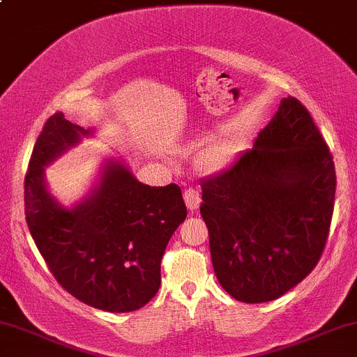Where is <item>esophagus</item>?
I'll use <instances>...</instances> for the list:
<instances>
[{
    "instance_id": "esophagus-1",
    "label": "esophagus",
    "mask_w": 357,
    "mask_h": 357,
    "mask_svg": "<svg viewBox=\"0 0 357 357\" xmlns=\"http://www.w3.org/2000/svg\"><path fill=\"white\" fill-rule=\"evenodd\" d=\"M183 196H184V201H186V206L190 211H195V209L199 208L201 195H199V191L195 190V188H186L183 192Z\"/></svg>"
}]
</instances>
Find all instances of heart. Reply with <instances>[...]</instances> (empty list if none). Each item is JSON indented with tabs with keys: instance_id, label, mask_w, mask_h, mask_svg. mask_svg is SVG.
<instances>
[{
	"instance_id": "heart-1",
	"label": "heart",
	"mask_w": 357,
	"mask_h": 357,
	"mask_svg": "<svg viewBox=\"0 0 357 357\" xmlns=\"http://www.w3.org/2000/svg\"><path fill=\"white\" fill-rule=\"evenodd\" d=\"M229 156V149L226 144H214L204 149L199 156V165L206 171H213L222 166Z\"/></svg>"
}]
</instances>
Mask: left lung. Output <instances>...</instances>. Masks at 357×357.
I'll return each instance as SVG.
<instances>
[{"mask_svg": "<svg viewBox=\"0 0 357 357\" xmlns=\"http://www.w3.org/2000/svg\"><path fill=\"white\" fill-rule=\"evenodd\" d=\"M213 268L243 303H268L323 256L333 220V154L306 106L284 98L255 148L201 181Z\"/></svg>", "mask_w": 357, "mask_h": 357, "instance_id": "8db88e82", "label": "left lung"}]
</instances>
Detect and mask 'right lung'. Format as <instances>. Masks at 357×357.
<instances>
[{
	"mask_svg": "<svg viewBox=\"0 0 357 357\" xmlns=\"http://www.w3.org/2000/svg\"><path fill=\"white\" fill-rule=\"evenodd\" d=\"M86 132L63 113L43 126L24 176L28 229L63 289L102 311H136L160 289L162 255L186 220V204L178 184L146 186L119 162L106 166L88 201L75 209L56 204L43 166Z\"/></svg>",
	"mask_w": 357,
	"mask_h": 357,
	"instance_id": "obj_1",
	"label": "right lung"
}]
</instances>
